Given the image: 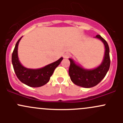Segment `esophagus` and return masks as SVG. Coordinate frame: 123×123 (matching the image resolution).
<instances>
[{"label": "esophagus", "mask_w": 123, "mask_h": 123, "mask_svg": "<svg viewBox=\"0 0 123 123\" xmlns=\"http://www.w3.org/2000/svg\"><path fill=\"white\" fill-rule=\"evenodd\" d=\"M70 56H71V55L69 53L67 52V53H65V54H64V58H69Z\"/></svg>", "instance_id": "obj_1"}]
</instances>
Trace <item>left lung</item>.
I'll list each match as a JSON object with an SVG mask.
<instances>
[{
	"label": "left lung",
	"mask_w": 123,
	"mask_h": 123,
	"mask_svg": "<svg viewBox=\"0 0 123 123\" xmlns=\"http://www.w3.org/2000/svg\"><path fill=\"white\" fill-rule=\"evenodd\" d=\"M95 37L100 39L104 43L105 48L104 60L99 66L95 69H86L77 65L72 59H69L70 65L68 73L71 80L75 85L83 87H92L99 83L110 68V57L108 44L100 35H96Z\"/></svg>",
	"instance_id": "left-lung-1"
}]
</instances>
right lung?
<instances>
[{"label": "right lung", "instance_id": "add662e5", "mask_svg": "<svg viewBox=\"0 0 123 123\" xmlns=\"http://www.w3.org/2000/svg\"><path fill=\"white\" fill-rule=\"evenodd\" d=\"M22 37L17 42L12 55V62L18 79L25 85L33 87H38L46 85L50 80L55 69L59 65L62 57L56 61L42 68L29 69L21 64L18 57V46Z\"/></svg>", "mask_w": 123, "mask_h": 123}]
</instances>
